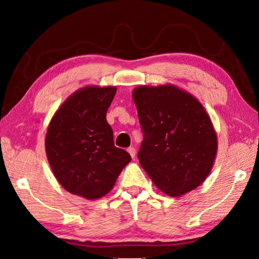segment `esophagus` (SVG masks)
I'll return each mask as SVG.
<instances>
[{"label": "esophagus", "instance_id": "34e87169", "mask_svg": "<svg viewBox=\"0 0 259 259\" xmlns=\"http://www.w3.org/2000/svg\"><path fill=\"white\" fill-rule=\"evenodd\" d=\"M126 151H128V153H129V154L131 155V157H133V159H134L135 155H136V148L131 146V147H129L128 150H126Z\"/></svg>", "mask_w": 259, "mask_h": 259}]
</instances>
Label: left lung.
<instances>
[{
  "label": "left lung",
  "instance_id": "1",
  "mask_svg": "<svg viewBox=\"0 0 259 259\" xmlns=\"http://www.w3.org/2000/svg\"><path fill=\"white\" fill-rule=\"evenodd\" d=\"M144 139L139 163L160 191L181 196L200 186L217 155V134L198 99L174 84L133 91Z\"/></svg>",
  "mask_w": 259,
  "mask_h": 259
}]
</instances>
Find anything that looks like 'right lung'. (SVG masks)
<instances>
[{
	"label": "right lung",
	"mask_w": 259,
	"mask_h": 259,
	"mask_svg": "<svg viewBox=\"0 0 259 259\" xmlns=\"http://www.w3.org/2000/svg\"><path fill=\"white\" fill-rule=\"evenodd\" d=\"M116 87L87 85L57 109L48 126L46 153L55 177L67 192L87 200L103 198L131 161L114 146L106 112Z\"/></svg>",
	"instance_id": "right-lung-1"
}]
</instances>
